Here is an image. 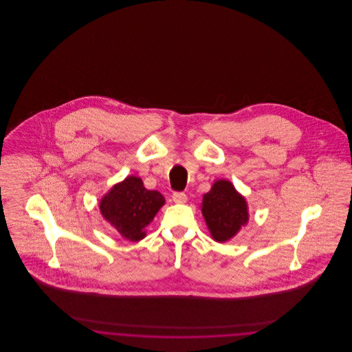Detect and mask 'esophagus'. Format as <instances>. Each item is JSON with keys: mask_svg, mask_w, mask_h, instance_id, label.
Masks as SVG:
<instances>
[{"mask_svg": "<svg viewBox=\"0 0 352 352\" xmlns=\"http://www.w3.org/2000/svg\"><path fill=\"white\" fill-rule=\"evenodd\" d=\"M173 201H175V203H184V201H187V195L182 192V191H175L173 194Z\"/></svg>", "mask_w": 352, "mask_h": 352, "instance_id": "34e87169", "label": "esophagus"}]
</instances>
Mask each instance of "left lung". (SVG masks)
Segmentation results:
<instances>
[{"mask_svg":"<svg viewBox=\"0 0 352 352\" xmlns=\"http://www.w3.org/2000/svg\"><path fill=\"white\" fill-rule=\"evenodd\" d=\"M201 214L211 236L227 241L248 221L247 203L228 181H217L210 192L203 195Z\"/></svg>","mask_w":352,"mask_h":352,"instance_id":"left-lung-1","label":"left lung"}]
</instances>
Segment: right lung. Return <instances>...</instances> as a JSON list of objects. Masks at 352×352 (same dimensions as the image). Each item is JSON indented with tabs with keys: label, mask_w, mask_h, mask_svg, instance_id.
Returning <instances> with one entry per match:
<instances>
[{
	"label": "right lung",
	"mask_w": 352,
	"mask_h": 352,
	"mask_svg": "<svg viewBox=\"0 0 352 352\" xmlns=\"http://www.w3.org/2000/svg\"><path fill=\"white\" fill-rule=\"evenodd\" d=\"M165 198L161 192L146 190L137 177H128L116 184L100 201V211L118 234L138 241L145 237V227L151 223Z\"/></svg>",
	"instance_id": "add662e5"
}]
</instances>
